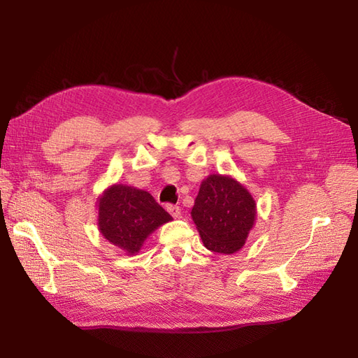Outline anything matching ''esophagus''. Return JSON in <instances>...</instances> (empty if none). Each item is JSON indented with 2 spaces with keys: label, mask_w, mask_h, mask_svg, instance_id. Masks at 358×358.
Masks as SVG:
<instances>
[{
  "label": "esophagus",
  "mask_w": 358,
  "mask_h": 358,
  "mask_svg": "<svg viewBox=\"0 0 358 358\" xmlns=\"http://www.w3.org/2000/svg\"><path fill=\"white\" fill-rule=\"evenodd\" d=\"M166 210L169 212V214H171L173 218H178L180 214H181V209L177 206V204H166Z\"/></svg>",
  "instance_id": "1"
}]
</instances>
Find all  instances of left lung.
I'll return each mask as SVG.
<instances>
[{
    "label": "left lung",
    "mask_w": 358,
    "mask_h": 358,
    "mask_svg": "<svg viewBox=\"0 0 358 358\" xmlns=\"http://www.w3.org/2000/svg\"><path fill=\"white\" fill-rule=\"evenodd\" d=\"M192 218L212 252L234 254L245 245L255 220V201L234 178L209 175L200 186Z\"/></svg>",
    "instance_id": "obj_1"
}]
</instances>
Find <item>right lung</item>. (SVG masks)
Listing matches in <instances>:
<instances>
[{"label":"right lung","instance_id":"right-lung-1","mask_svg":"<svg viewBox=\"0 0 358 358\" xmlns=\"http://www.w3.org/2000/svg\"><path fill=\"white\" fill-rule=\"evenodd\" d=\"M171 220L154 196L141 189L115 185L98 203V226L104 238L127 254L138 252L148 235Z\"/></svg>","mask_w":358,"mask_h":358}]
</instances>
